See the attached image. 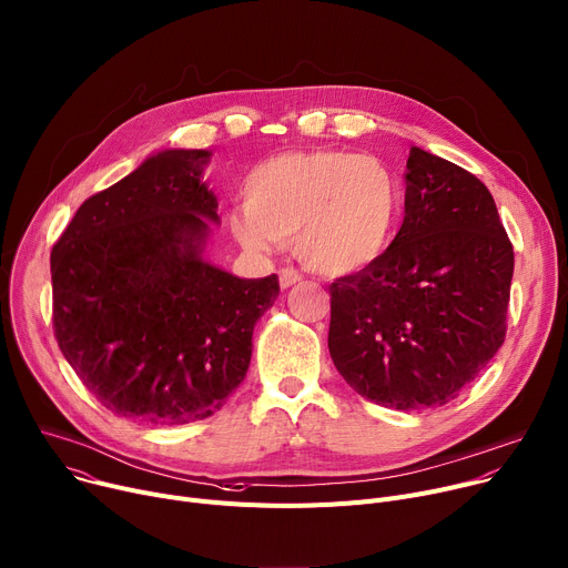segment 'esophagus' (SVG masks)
<instances>
[{"label":"esophagus","instance_id":"34e87169","mask_svg":"<svg viewBox=\"0 0 568 568\" xmlns=\"http://www.w3.org/2000/svg\"><path fill=\"white\" fill-rule=\"evenodd\" d=\"M297 282H302V275H300L295 268H282V271H280V286H282V288H291V286H295Z\"/></svg>","mask_w":568,"mask_h":568}]
</instances>
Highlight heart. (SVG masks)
I'll list each match as a JSON object with an SVG mask.
<instances>
[{"instance_id": "heart-1", "label": "heart", "mask_w": 568, "mask_h": 568, "mask_svg": "<svg viewBox=\"0 0 568 568\" xmlns=\"http://www.w3.org/2000/svg\"><path fill=\"white\" fill-rule=\"evenodd\" d=\"M230 232L250 252L295 239V254L321 275H351L382 256L400 215L398 180L377 156L343 150L284 152L243 184Z\"/></svg>"}]
</instances>
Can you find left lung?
<instances>
[{
    "label": "left lung",
    "mask_w": 568,
    "mask_h": 568,
    "mask_svg": "<svg viewBox=\"0 0 568 568\" xmlns=\"http://www.w3.org/2000/svg\"><path fill=\"white\" fill-rule=\"evenodd\" d=\"M405 221L371 266L329 286V355L359 396L418 412L459 396L507 332L514 250L489 189L409 150Z\"/></svg>",
    "instance_id": "left-lung-1"
}]
</instances>
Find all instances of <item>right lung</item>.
I'll return each instance as SVG.
<instances>
[{
    "mask_svg": "<svg viewBox=\"0 0 568 568\" xmlns=\"http://www.w3.org/2000/svg\"><path fill=\"white\" fill-rule=\"evenodd\" d=\"M209 150H163L85 200L52 250L54 334L85 388L152 425L209 418L245 379L277 275L204 258L217 200Z\"/></svg>",
    "mask_w": 568,
    "mask_h": 568,
    "instance_id": "obj_1",
    "label": "right lung"
}]
</instances>
